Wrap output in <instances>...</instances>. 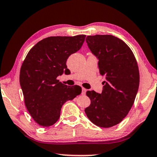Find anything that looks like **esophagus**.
<instances>
[{
    "instance_id": "1",
    "label": "esophagus",
    "mask_w": 157,
    "mask_h": 157,
    "mask_svg": "<svg viewBox=\"0 0 157 157\" xmlns=\"http://www.w3.org/2000/svg\"><path fill=\"white\" fill-rule=\"evenodd\" d=\"M86 92H87V90H86L85 88H82V95H85L86 94Z\"/></svg>"
}]
</instances>
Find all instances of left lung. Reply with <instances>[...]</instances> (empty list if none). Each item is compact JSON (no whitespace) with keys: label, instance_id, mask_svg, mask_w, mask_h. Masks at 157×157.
I'll return each mask as SVG.
<instances>
[{"label":"left lung","instance_id":"1","mask_svg":"<svg viewBox=\"0 0 157 157\" xmlns=\"http://www.w3.org/2000/svg\"><path fill=\"white\" fill-rule=\"evenodd\" d=\"M86 42L107 80L101 94L86 92L91 103L85 112L95 125L112 127L122 122L134 102L140 85L137 62L129 46L113 35H90Z\"/></svg>","mask_w":157,"mask_h":157}]
</instances>
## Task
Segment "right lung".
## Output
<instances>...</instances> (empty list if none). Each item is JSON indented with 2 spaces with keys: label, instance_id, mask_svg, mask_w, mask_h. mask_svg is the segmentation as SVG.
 Here are the masks:
<instances>
[{
  "label": "right lung",
  "instance_id": "obj_1",
  "mask_svg": "<svg viewBox=\"0 0 157 157\" xmlns=\"http://www.w3.org/2000/svg\"><path fill=\"white\" fill-rule=\"evenodd\" d=\"M85 37H46L30 50L22 64L20 84L24 102L30 116L41 127L54 124L63 104L81 93V87H67L57 77L69 71L66 61L80 49Z\"/></svg>",
  "mask_w": 157,
  "mask_h": 157
}]
</instances>
